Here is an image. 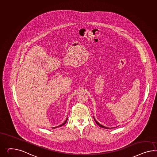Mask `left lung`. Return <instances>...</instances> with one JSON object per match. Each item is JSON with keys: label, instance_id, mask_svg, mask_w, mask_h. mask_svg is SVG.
Segmentation results:
<instances>
[{"label": "left lung", "instance_id": "1", "mask_svg": "<svg viewBox=\"0 0 157 157\" xmlns=\"http://www.w3.org/2000/svg\"><path fill=\"white\" fill-rule=\"evenodd\" d=\"M94 121H95V122H96V123H97V124L98 125V126H100V127H102V128H108V127H105V126H103V125H102V124H100V123H98V122L97 121H96V119H95V118H94Z\"/></svg>", "mask_w": 157, "mask_h": 157}]
</instances>
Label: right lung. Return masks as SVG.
<instances>
[{
	"label": "right lung",
	"mask_w": 157,
	"mask_h": 157,
	"mask_svg": "<svg viewBox=\"0 0 157 157\" xmlns=\"http://www.w3.org/2000/svg\"><path fill=\"white\" fill-rule=\"evenodd\" d=\"M67 118H66V121H64V123H62V124H60V125H59V126H58V127H61V126H63L64 124H65V123H66V122H67ZM53 127V128H56V127Z\"/></svg>",
	"instance_id": "add662e5"
}]
</instances>
